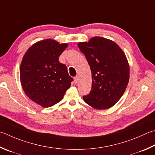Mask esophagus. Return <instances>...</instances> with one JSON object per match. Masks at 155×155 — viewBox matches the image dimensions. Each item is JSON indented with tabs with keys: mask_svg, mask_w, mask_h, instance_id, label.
Returning <instances> with one entry per match:
<instances>
[{
	"mask_svg": "<svg viewBox=\"0 0 155 155\" xmlns=\"http://www.w3.org/2000/svg\"><path fill=\"white\" fill-rule=\"evenodd\" d=\"M74 81L75 84H77L78 82V76H77V77H75L74 78Z\"/></svg>",
	"mask_w": 155,
	"mask_h": 155,
	"instance_id": "1",
	"label": "esophagus"
}]
</instances>
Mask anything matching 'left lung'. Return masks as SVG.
Segmentation results:
<instances>
[{
  "mask_svg": "<svg viewBox=\"0 0 155 155\" xmlns=\"http://www.w3.org/2000/svg\"><path fill=\"white\" fill-rule=\"evenodd\" d=\"M78 47L84 53L91 71L92 86L85 102L97 110L115 105L125 91L129 79V65L125 53L115 42L94 36Z\"/></svg>",
  "mask_w": 155,
  "mask_h": 155,
  "instance_id": "1",
  "label": "left lung"
}]
</instances>
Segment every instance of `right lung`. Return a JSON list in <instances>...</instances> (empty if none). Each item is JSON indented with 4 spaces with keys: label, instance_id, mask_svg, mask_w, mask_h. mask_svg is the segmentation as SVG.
<instances>
[{
    "label": "right lung",
    "instance_id": "right-lung-1",
    "mask_svg": "<svg viewBox=\"0 0 155 155\" xmlns=\"http://www.w3.org/2000/svg\"><path fill=\"white\" fill-rule=\"evenodd\" d=\"M68 43L47 38L33 44L22 58L19 77L26 95L38 105L48 108L60 102L73 78L59 57Z\"/></svg>",
    "mask_w": 155,
    "mask_h": 155
}]
</instances>
